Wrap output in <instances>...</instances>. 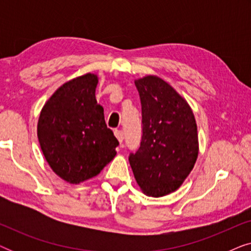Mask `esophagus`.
<instances>
[{"label":"esophagus","mask_w":251,"mask_h":251,"mask_svg":"<svg viewBox=\"0 0 251 251\" xmlns=\"http://www.w3.org/2000/svg\"><path fill=\"white\" fill-rule=\"evenodd\" d=\"M114 135H115L116 138H118L119 142L122 144V142H123V138H125V137H123V132L121 131V130H115V131H114Z\"/></svg>","instance_id":"1"}]
</instances>
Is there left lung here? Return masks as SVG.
Listing matches in <instances>:
<instances>
[{
    "label": "left lung",
    "instance_id": "1",
    "mask_svg": "<svg viewBox=\"0 0 251 251\" xmlns=\"http://www.w3.org/2000/svg\"><path fill=\"white\" fill-rule=\"evenodd\" d=\"M135 84L143 135L129 162L144 193L160 198L176 191L193 169L199 153L197 122L187 101L162 78L147 75Z\"/></svg>",
    "mask_w": 251,
    "mask_h": 251
}]
</instances>
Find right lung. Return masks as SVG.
Segmentation results:
<instances>
[{"instance_id":"right-lung-1","label":"right lung","mask_w":251,"mask_h":251,"mask_svg":"<svg viewBox=\"0 0 251 251\" xmlns=\"http://www.w3.org/2000/svg\"><path fill=\"white\" fill-rule=\"evenodd\" d=\"M97 84L91 73L64 83L44 104L37 123L47 162L71 184L97 176L116 155L119 142L96 100Z\"/></svg>"}]
</instances>
